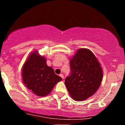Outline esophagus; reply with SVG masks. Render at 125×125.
Masks as SVG:
<instances>
[{"label": "esophagus", "instance_id": "esophagus-1", "mask_svg": "<svg viewBox=\"0 0 125 125\" xmlns=\"http://www.w3.org/2000/svg\"><path fill=\"white\" fill-rule=\"evenodd\" d=\"M60 76H61L62 78L63 79H64V75L63 74H60Z\"/></svg>", "mask_w": 125, "mask_h": 125}]
</instances>
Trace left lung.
I'll use <instances>...</instances> for the list:
<instances>
[{
    "instance_id": "1",
    "label": "left lung",
    "mask_w": 125,
    "mask_h": 125,
    "mask_svg": "<svg viewBox=\"0 0 125 125\" xmlns=\"http://www.w3.org/2000/svg\"><path fill=\"white\" fill-rule=\"evenodd\" d=\"M71 74L64 83L72 98L76 101L87 99L97 91L102 81L103 71L92 52L79 49L71 59Z\"/></svg>"
}]
</instances>
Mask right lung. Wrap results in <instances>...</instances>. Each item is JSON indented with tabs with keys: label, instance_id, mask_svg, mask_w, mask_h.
Here are the masks:
<instances>
[{
	"label": "right lung",
	"instance_id": "1",
	"mask_svg": "<svg viewBox=\"0 0 125 125\" xmlns=\"http://www.w3.org/2000/svg\"><path fill=\"white\" fill-rule=\"evenodd\" d=\"M21 76L25 86L39 96L48 95L54 85L62 80L54 73L52 67L47 65L44 56L40 55L38 51L29 56L23 66Z\"/></svg>",
	"mask_w": 125,
	"mask_h": 125
}]
</instances>
